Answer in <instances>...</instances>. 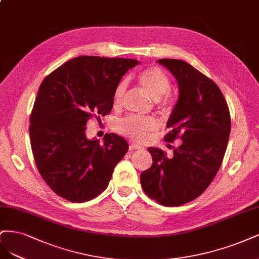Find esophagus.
Listing matches in <instances>:
<instances>
[{
    "label": "esophagus",
    "mask_w": 259,
    "mask_h": 259,
    "mask_svg": "<svg viewBox=\"0 0 259 259\" xmlns=\"http://www.w3.org/2000/svg\"><path fill=\"white\" fill-rule=\"evenodd\" d=\"M139 151V149H142V146L136 144V143H129V151L132 152V151Z\"/></svg>",
    "instance_id": "esophagus-1"
}]
</instances>
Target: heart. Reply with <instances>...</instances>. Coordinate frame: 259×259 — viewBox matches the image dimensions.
I'll use <instances>...</instances> for the list:
<instances>
[{
  "instance_id": "heart-1",
  "label": "heart",
  "mask_w": 259,
  "mask_h": 259,
  "mask_svg": "<svg viewBox=\"0 0 259 259\" xmlns=\"http://www.w3.org/2000/svg\"><path fill=\"white\" fill-rule=\"evenodd\" d=\"M140 85L145 93L155 100L159 107H166L170 104L169 96L165 95L170 90L171 81L168 75L157 66H148L139 74ZM126 90V81H121L116 87L114 93V101L116 104L120 103ZM158 128V121L151 116L140 117V116L129 115L116 121L115 129L121 135L127 136L138 142H144L151 133Z\"/></svg>"
}]
</instances>
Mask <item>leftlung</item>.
I'll use <instances>...</instances> for the list:
<instances>
[{
    "instance_id": "8db88e82",
    "label": "left lung",
    "mask_w": 259,
    "mask_h": 259,
    "mask_svg": "<svg viewBox=\"0 0 259 259\" xmlns=\"http://www.w3.org/2000/svg\"><path fill=\"white\" fill-rule=\"evenodd\" d=\"M178 81L179 99L166 127L165 142L182 144L168 158L160 148L149 147L153 164L141 174L145 194L165 206L193 201L211 184L226 152L230 114L215 82L193 65L178 59H160Z\"/></svg>"
}]
</instances>
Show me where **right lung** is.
I'll return each mask as SVG.
<instances>
[{
    "label": "right lung",
    "mask_w": 259,
    "mask_h": 259,
    "mask_svg": "<svg viewBox=\"0 0 259 259\" xmlns=\"http://www.w3.org/2000/svg\"><path fill=\"white\" fill-rule=\"evenodd\" d=\"M140 62L80 56L52 72L39 86L30 117L32 153L41 178L71 202H86L106 189L128 143L106 133L86 137L91 117L110 114L121 77Z\"/></svg>",
    "instance_id": "right-lung-1"
}]
</instances>
